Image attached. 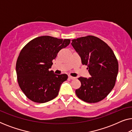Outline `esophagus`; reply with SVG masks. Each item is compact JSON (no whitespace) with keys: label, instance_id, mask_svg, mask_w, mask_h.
<instances>
[{"label":"esophagus","instance_id":"34e87169","mask_svg":"<svg viewBox=\"0 0 132 132\" xmlns=\"http://www.w3.org/2000/svg\"><path fill=\"white\" fill-rule=\"evenodd\" d=\"M68 78L71 79V80H74V79H76V77H73V76H68Z\"/></svg>","mask_w":132,"mask_h":132}]
</instances>
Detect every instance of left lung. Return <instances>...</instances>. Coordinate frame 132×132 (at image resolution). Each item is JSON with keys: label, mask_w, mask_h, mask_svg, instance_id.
Here are the masks:
<instances>
[{"label": "left lung", "mask_w": 132, "mask_h": 132, "mask_svg": "<svg viewBox=\"0 0 132 132\" xmlns=\"http://www.w3.org/2000/svg\"><path fill=\"white\" fill-rule=\"evenodd\" d=\"M71 45L91 76L89 78H78L81 86L76 89V94L85 102H100L112 90L118 75V63L113 50L105 42L93 35L74 39Z\"/></svg>", "instance_id": "1"}]
</instances>
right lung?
Listing matches in <instances>:
<instances>
[{
  "instance_id": "obj_1",
  "label": "right lung",
  "mask_w": 132,
  "mask_h": 132,
  "mask_svg": "<svg viewBox=\"0 0 132 132\" xmlns=\"http://www.w3.org/2000/svg\"><path fill=\"white\" fill-rule=\"evenodd\" d=\"M70 43L69 39L41 36L29 41L21 49L16 62L17 81L29 100L43 103L58 95L61 84L68 76L55 75L48 69L57 53Z\"/></svg>"
}]
</instances>
